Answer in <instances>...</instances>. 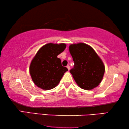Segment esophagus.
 <instances>
[{
  "mask_svg": "<svg viewBox=\"0 0 129 129\" xmlns=\"http://www.w3.org/2000/svg\"><path fill=\"white\" fill-rule=\"evenodd\" d=\"M66 67H67V69H68V70L69 71V70H70V66H69V65H67V66Z\"/></svg>",
  "mask_w": 129,
  "mask_h": 129,
  "instance_id": "esophagus-1",
  "label": "esophagus"
}]
</instances>
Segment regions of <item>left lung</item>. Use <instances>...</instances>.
Returning <instances> with one entry per match:
<instances>
[{
	"mask_svg": "<svg viewBox=\"0 0 129 129\" xmlns=\"http://www.w3.org/2000/svg\"><path fill=\"white\" fill-rule=\"evenodd\" d=\"M69 51L74 62L70 71L79 87L86 90L97 87L103 79L105 67L96 52L84 43L71 44Z\"/></svg>",
	"mask_w": 129,
	"mask_h": 129,
	"instance_id": "obj_1",
	"label": "left lung"
}]
</instances>
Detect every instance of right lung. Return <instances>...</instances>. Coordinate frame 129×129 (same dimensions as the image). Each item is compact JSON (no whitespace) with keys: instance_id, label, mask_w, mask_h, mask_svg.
<instances>
[{"instance_id":"1","label":"right lung","mask_w":129,"mask_h":129,"mask_svg":"<svg viewBox=\"0 0 129 129\" xmlns=\"http://www.w3.org/2000/svg\"><path fill=\"white\" fill-rule=\"evenodd\" d=\"M65 43H47L38 51L29 65V74L38 87L45 90H51L58 85L68 71L62 66L57 56L64 50Z\"/></svg>"}]
</instances>
